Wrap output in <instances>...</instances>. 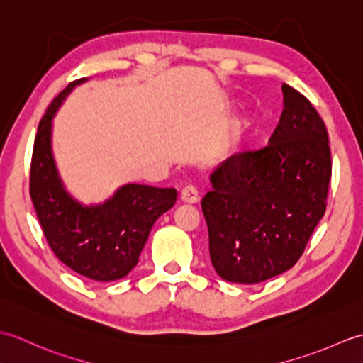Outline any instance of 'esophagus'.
Listing matches in <instances>:
<instances>
[{
    "mask_svg": "<svg viewBox=\"0 0 363 363\" xmlns=\"http://www.w3.org/2000/svg\"><path fill=\"white\" fill-rule=\"evenodd\" d=\"M181 199L184 203H189V204H195L199 201V195H198V190L195 186H186L181 191Z\"/></svg>",
    "mask_w": 363,
    "mask_h": 363,
    "instance_id": "esophagus-1",
    "label": "esophagus"
}]
</instances>
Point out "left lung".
Here are the masks:
<instances>
[{
	"mask_svg": "<svg viewBox=\"0 0 363 363\" xmlns=\"http://www.w3.org/2000/svg\"><path fill=\"white\" fill-rule=\"evenodd\" d=\"M282 94L268 143L223 162L201 201L212 265L229 282L287 272L326 212L333 160L325 121L298 90L282 84Z\"/></svg>",
	"mask_w": 363,
	"mask_h": 363,
	"instance_id": "8db88e82",
	"label": "left lung"
}]
</instances>
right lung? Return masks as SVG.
Returning a JSON list of instances; mask_svg holds the SVG:
<instances>
[{
  "instance_id": "right-lung-1",
  "label": "right lung",
  "mask_w": 363,
  "mask_h": 363,
  "mask_svg": "<svg viewBox=\"0 0 363 363\" xmlns=\"http://www.w3.org/2000/svg\"><path fill=\"white\" fill-rule=\"evenodd\" d=\"M76 79L52 99L38 123L30 159L29 195L43 235L56 257L98 282L125 277L133 269L162 213L176 203L174 189L128 184L109 201L84 207L67 194L51 152V120Z\"/></svg>"
}]
</instances>
